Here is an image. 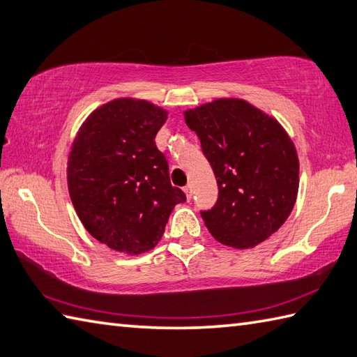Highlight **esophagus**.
Returning <instances> with one entry per match:
<instances>
[{"label":"esophagus","mask_w":357,"mask_h":357,"mask_svg":"<svg viewBox=\"0 0 357 357\" xmlns=\"http://www.w3.org/2000/svg\"><path fill=\"white\" fill-rule=\"evenodd\" d=\"M183 191H185V194H186V199H188V200H191V199H192V186H191V185L185 186V188H183Z\"/></svg>","instance_id":"1"}]
</instances>
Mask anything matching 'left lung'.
<instances>
[{
  "label": "left lung",
  "instance_id": "1",
  "mask_svg": "<svg viewBox=\"0 0 357 357\" xmlns=\"http://www.w3.org/2000/svg\"><path fill=\"white\" fill-rule=\"evenodd\" d=\"M185 121L199 136L218 185L217 203L200 212L206 227L221 244L255 248L278 231L295 206V145L278 121L241 99L188 109Z\"/></svg>",
  "mask_w": 357,
  "mask_h": 357
}]
</instances>
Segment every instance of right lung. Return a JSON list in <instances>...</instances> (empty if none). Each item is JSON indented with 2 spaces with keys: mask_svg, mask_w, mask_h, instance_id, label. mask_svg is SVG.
Returning <instances> with one entry per match:
<instances>
[{
  "mask_svg": "<svg viewBox=\"0 0 357 357\" xmlns=\"http://www.w3.org/2000/svg\"><path fill=\"white\" fill-rule=\"evenodd\" d=\"M168 113L146 100L116 99L86 117L68 155V192L84 227L109 249L139 255L160 241L174 206L155 136Z\"/></svg>",
  "mask_w": 357,
  "mask_h": 357,
  "instance_id": "right-lung-1",
  "label": "right lung"
}]
</instances>
